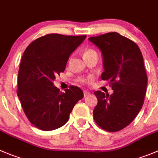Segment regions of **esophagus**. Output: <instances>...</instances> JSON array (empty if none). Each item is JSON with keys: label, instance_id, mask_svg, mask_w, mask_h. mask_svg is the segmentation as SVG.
<instances>
[{"label": "esophagus", "instance_id": "1", "mask_svg": "<svg viewBox=\"0 0 158 158\" xmlns=\"http://www.w3.org/2000/svg\"><path fill=\"white\" fill-rule=\"evenodd\" d=\"M90 93H89L88 91H84L83 92V95H84V97H86V96H88L89 95Z\"/></svg>", "mask_w": 158, "mask_h": 158}]
</instances>
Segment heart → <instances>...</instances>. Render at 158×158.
Listing matches in <instances>:
<instances>
[{
  "mask_svg": "<svg viewBox=\"0 0 158 158\" xmlns=\"http://www.w3.org/2000/svg\"><path fill=\"white\" fill-rule=\"evenodd\" d=\"M93 55H97L96 54V52L93 49H86L83 53V57H85V56H93ZM87 79H79L81 82H86Z\"/></svg>",
  "mask_w": 158,
  "mask_h": 158,
  "instance_id": "heart-1",
  "label": "heart"
}]
</instances>
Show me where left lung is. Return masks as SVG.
Wrapping results in <instances>:
<instances>
[{"instance_id": "obj_1", "label": "left lung", "mask_w": 158, "mask_h": 158, "mask_svg": "<svg viewBox=\"0 0 158 158\" xmlns=\"http://www.w3.org/2000/svg\"><path fill=\"white\" fill-rule=\"evenodd\" d=\"M89 40L100 50L104 69L101 79L110 81L113 90L110 96L95 92L98 103L93 118L105 131H119L135 119L143 106L148 85L143 56L133 41L116 32Z\"/></svg>"}]
</instances>
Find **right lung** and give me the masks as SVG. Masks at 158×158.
Returning <instances> with one entry per match:
<instances>
[{
	"instance_id": "1",
	"label": "right lung",
	"mask_w": 158,
	"mask_h": 158,
	"mask_svg": "<svg viewBox=\"0 0 158 158\" xmlns=\"http://www.w3.org/2000/svg\"><path fill=\"white\" fill-rule=\"evenodd\" d=\"M86 35L49 34L38 38L23 54L18 76V94L29 121L42 131H53L66 123L70 113L83 92L71 86L64 93L53 83L65 71L72 53Z\"/></svg>"
}]
</instances>
